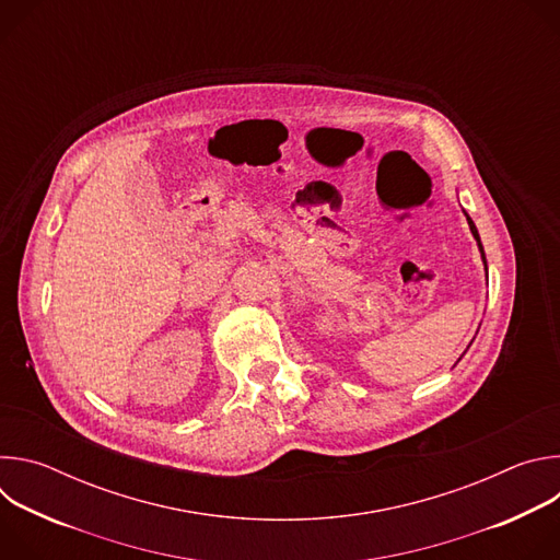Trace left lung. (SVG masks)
<instances>
[{
    "mask_svg": "<svg viewBox=\"0 0 560 560\" xmlns=\"http://www.w3.org/2000/svg\"><path fill=\"white\" fill-rule=\"evenodd\" d=\"M465 217H467L469 230H471V234H474V238H476V246H478V253H481V259H483V264H486V272H488V261H486V250H483V244H481V236H478V230H476V225H474V221L469 219V214H467V212H465Z\"/></svg>",
    "mask_w": 560,
    "mask_h": 560,
    "instance_id": "8db88e82",
    "label": "left lung"
}]
</instances>
